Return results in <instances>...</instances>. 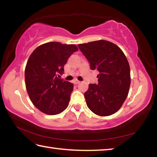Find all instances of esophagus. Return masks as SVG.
I'll list each match as a JSON object with an SVG mask.
<instances>
[{
  "label": "esophagus",
  "instance_id": "obj_1",
  "mask_svg": "<svg viewBox=\"0 0 157 157\" xmlns=\"http://www.w3.org/2000/svg\"><path fill=\"white\" fill-rule=\"evenodd\" d=\"M73 83H74V84H79V83H80V82H79V81H78V79H75V80H74V81H73Z\"/></svg>",
  "mask_w": 157,
  "mask_h": 157
}]
</instances>
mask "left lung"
Masks as SVG:
<instances>
[{"label":"left lung","instance_id":"8db88e82","mask_svg":"<svg viewBox=\"0 0 157 157\" xmlns=\"http://www.w3.org/2000/svg\"><path fill=\"white\" fill-rule=\"evenodd\" d=\"M78 47L91 70L100 73L97 75L98 83L89 84L84 93L87 107L98 116L112 115L128 95L131 83L128 61L120 48L108 41L89 42Z\"/></svg>","mask_w":157,"mask_h":157}]
</instances>
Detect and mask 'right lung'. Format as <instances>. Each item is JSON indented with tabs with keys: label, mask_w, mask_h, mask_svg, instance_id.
<instances>
[{
	"label": "right lung",
	"mask_w": 157,
	"mask_h": 157,
	"mask_svg": "<svg viewBox=\"0 0 157 157\" xmlns=\"http://www.w3.org/2000/svg\"><path fill=\"white\" fill-rule=\"evenodd\" d=\"M78 50L74 44L48 42L37 47L29 57L25 70L26 89L41 112L56 115L67 108L73 84L59 78L69 57Z\"/></svg>",
	"instance_id": "add662e5"
}]
</instances>
